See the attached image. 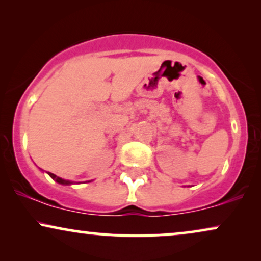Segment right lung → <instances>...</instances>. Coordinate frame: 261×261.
<instances>
[{"label":"right lung","instance_id":"1","mask_svg":"<svg viewBox=\"0 0 261 261\" xmlns=\"http://www.w3.org/2000/svg\"><path fill=\"white\" fill-rule=\"evenodd\" d=\"M48 176L51 177L53 180H56L57 183H59V184H62V185H72V184H74V181L63 179V178H60V177H58V176H56V174H53V173H51V172H48ZM89 181H91V180H88V183H89Z\"/></svg>","mask_w":261,"mask_h":261}]
</instances>
